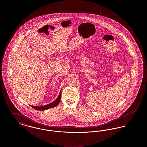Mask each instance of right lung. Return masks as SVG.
Segmentation results:
<instances>
[{
  "mask_svg": "<svg viewBox=\"0 0 147 147\" xmlns=\"http://www.w3.org/2000/svg\"><path fill=\"white\" fill-rule=\"evenodd\" d=\"M61 90L59 92V94L58 96V98H56V100L51 102V103H49L47 105H44V106H32V105H30L32 107H33L34 109L36 110H38V111H45V110H46L47 109H49L51 108H52V107H54L58 105L60 100H61Z\"/></svg>",
  "mask_w": 147,
  "mask_h": 147,
  "instance_id": "obj_1",
  "label": "right lung"
}]
</instances>
